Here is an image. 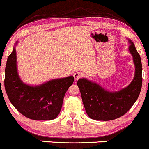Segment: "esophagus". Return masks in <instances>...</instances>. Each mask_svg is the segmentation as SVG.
<instances>
[{"label":"esophagus","mask_w":149,"mask_h":149,"mask_svg":"<svg viewBox=\"0 0 149 149\" xmlns=\"http://www.w3.org/2000/svg\"><path fill=\"white\" fill-rule=\"evenodd\" d=\"M82 75H83L82 73L77 72H75V74H74V78H75V80H77V79H79V78H81V77H82Z\"/></svg>","instance_id":"34e87169"}]
</instances>
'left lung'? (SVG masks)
<instances>
[{"label":"left lung","mask_w":149,"mask_h":149,"mask_svg":"<svg viewBox=\"0 0 149 149\" xmlns=\"http://www.w3.org/2000/svg\"><path fill=\"white\" fill-rule=\"evenodd\" d=\"M129 51L135 65V75L132 82L117 92H109L98 84L79 79L77 84L88 116L98 121L116 119L126 113L138 99L142 88V63L134 44L129 40Z\"/></svg>","instance_id":"obj_1"}]
</instances>
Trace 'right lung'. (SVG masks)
<instances>
[{"mask_svg": "<svg viewBox=\"0 0 149 149\" xmlns=\"http://www.w3.org/2000/svg\"><path fill=\"white\" fill-rule=\"evenodd\" d=\"M74 80V76L71 75L32 86L24 84L19 76L15 48L7 58L5 88L8 98L19 112L33 120L55 119L61 109L65 95Z\"/></svg>", "mask_w": 149, "mask_h": 149, "instance_id": "add662e5", "label": "right lung"}]
</instances>
